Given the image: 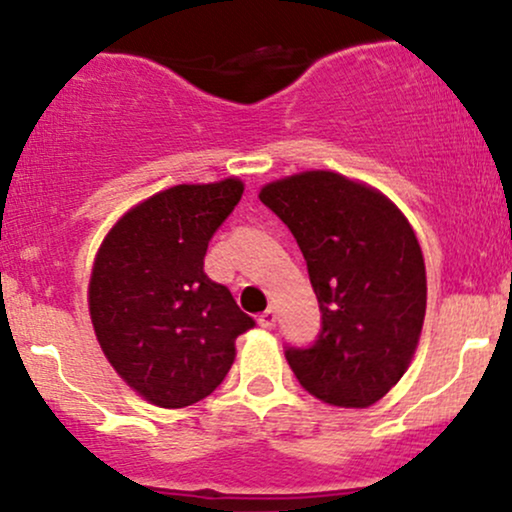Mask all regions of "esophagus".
<instances>
[{
	"instance_id": "1",
	"label": "esophagus",
	"mask_w": 512,
	"mask_h": 512,
	"mask_svg": "<svg viewBox=\"0 0 512 512\" xmlns=\"http://www.w3.org/2000/svg\"><path fill=\"white\" fill-rule=\"evenodd\" d=\"M257 322H260V327H264V330H269V327H274V322H276V310H274V308H267L260 317H257Z\"/></svg>"
}]
</instances>
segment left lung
I'll use <instances>...</instances> for the list:
<instances>
[{
    "label": "left lung",
    "instance_id": "1",
    "mask_svg": "<svg viewBox=\"0 0 512 512\" xmlns=\"http://www.w3.org/2000/svg\"><path fill=\"white\" fill-rule=\"evenodd\" d=\"M289 226L320 303L310 346H286L298 383L334 407H370L402 378L426 315L419 240L390 199L330 170L262 187Z\"/></svg>",
    "mask_w": 512,
    "mask_h": 512
}]
</instances>
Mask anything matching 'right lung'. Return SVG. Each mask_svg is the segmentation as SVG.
Returning a JSON list of instances; mask_svg holds the SVG:
<instances>
[{
  "instance_id": "right-lung-1",
  "label": "right lung",
  "mask_w": 512,
  "mask_h": 512,
  "mask_svg": "<svg viewBox=\"0 0 512 512\" xmlns=\"http://www.w3.org/2000/svg\"><path fill=\"white\" fill-rule=\"evenodd\" d=\"M243 197V182L175 185L127 211L103 240L88 310L105 358L151 404L190 407L216 390L255 327L204 274L209 240Z\"/></svg>"
}]
</instances>
